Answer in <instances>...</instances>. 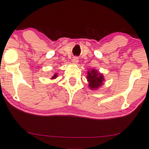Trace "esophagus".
I'll list each match as a JSON object with an SVG mask.
<instances>
[{
  "mask_svg": "<svg viewBox=\"0 0 149 149\" xmlns=\"http://www.w3.org/2000/svg\"><path fill=\"white\" fill-rule=\"evenodd\" d=\"M78 61H79L78 58H77V57H74V58L72 59V62H73V64H78Z\"/></svg>",
  "mask_w": 149,
  "mask_h": 149,
  "instance_id": "34e87169",
  "label": "esophagus"
}]
</instances>
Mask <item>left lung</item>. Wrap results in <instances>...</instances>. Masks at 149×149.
<instances>
[{"label": "left lung", "mask_w": 149, "mask_h": 149, "mask_svg": "<svg viewBox=\"0 0 149 149\" xmlns=\"http://www.w3.org/2000/svg\"><path fill=\"white\" fill-rule=\"evenodd\" d=\"M87 73V81L88 82V86L91 89H97L102 86L103 82L104 81L102 73L95 69H91Z\"/></svg>", "instance_id": "left-lung-1"}]
</instances>
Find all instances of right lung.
<instances>
[{
	"label": "right lung",
	"instance_id": "right-lung-1",
	"mask_svg": "<svg viewBox=\"0 0 149 149\" xmlns=\"http://www.w3.org/2000/svg\"><path fill=\"white\" fill-rule=\"evenodd\" d=\"M56 78H57V73H55L54 76L52 77L51 79H52V80H53V79H55Z\"/></svg>",
	"mask_w": 149,
	"mask_h": 149
}]
</instances>
